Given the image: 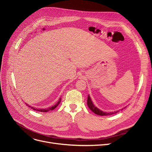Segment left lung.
I'll return each instance as SVG.
<instances>
[{
    "mask_svg": "<svg viewBox=\"0 0 152 152\" xmlns=\"http://www.w3.org/2000/svg\"><path fill=\"white\" fill-rule=\"evenodd\" d=\"M87 106H88V107L89 108V109L91 110L92 112H93L95 114H97L98 115H101V116H104V115H112V114H115V113H117L118 112H119L118 110H117V111L116 112H103L102 111V110H99V108H98L97 107H96V106L93 104V102H92L91 99V98L89 95H88V96H87ZM123 109H122V110Z\"/></svg>",
    "mask_w": 152,
    "mask_h": 152,
    "instance_id": "left-lung-1",
    "label": "left lung"
}]
</instances>
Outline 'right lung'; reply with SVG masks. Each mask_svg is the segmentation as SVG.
Segmentation results:
<instances>
[{
  "label": "right lung",
  "instance_id": "add662e5",
  "mask_svg": "<svg viewBox=\"0 0 152 152\" xmlns=\"http://www.w3.org/2000/svg\"><path fill=\"white\" fill-rule=\"evenodd\" d=\"M61 98H59V101L58 102V103L55 104V105H54V106H53V107H49V108H46V109H37V108H34V107H30V106H29L28 104H26L27 106H28V107H29L30 108H31V109H33V110H36V111H38V112H48V111H49V110H54V108H56L57 107H58V105L60 103V102H61Z\"/></svg>",
  "mask_w": 152,
  "mask_h": 152
}]
</instances>
